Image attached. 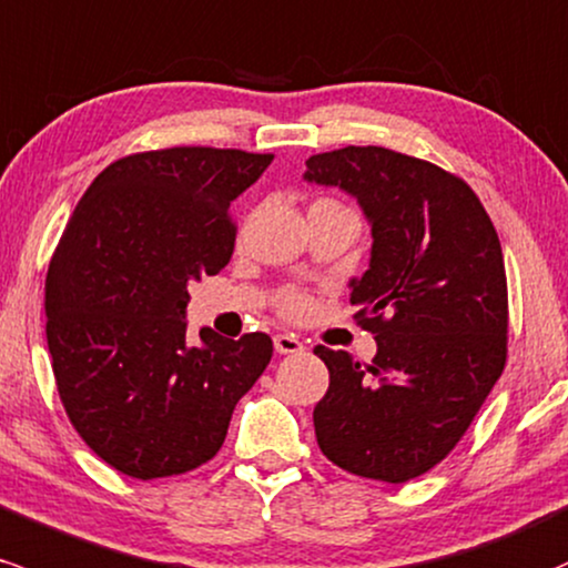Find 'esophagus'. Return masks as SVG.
I'll list each match as a JSON object with an SVG mask.
<instances>
[{"mask_svg":"<svg viewBox=\"0 0 568 568\" xmlns=\"http://www.w3.org/2000/svg\"><path fill=\"white\" fill-rule=\"evenodd\" d=\"M274 351H277L280 355H294V353H302L304 345H302V339L294 334H277L274 336Z\"/></svg>","mask_w":568,"mask_h":568,"instance_id":"obj_1","label":"esophagus"}]
</instances>
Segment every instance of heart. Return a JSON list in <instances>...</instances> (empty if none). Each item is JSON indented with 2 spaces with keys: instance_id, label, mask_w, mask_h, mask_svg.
<instances>
[{
  "instance_id": "heart-1",
  "label": "heart",
  "mask_w": 568,
  "mask_h": 568,
  "mask_svg": "<svg viewBox=\"0 0 568 568\" xmlns=\"http://www.w3.org/2000/svg\"><path fill=\"white\" fill-rule=\"evenodd\" d=\"M280 310L291 317L304 315L310 310V296L304 294V291H296V288L283 291V296H280Z\"/></svg>"
}]
</instances>
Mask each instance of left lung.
Segmentation results:
<instances>
[{"instance_id": "1", "label": "left lung", "mask_w": 568, "mask_h": 568, "mask_svg": "<svg viewBox=\"0 0 568 568\" xmlns=\"http://www.w3.org/2000/svg\"><path fill=\"white\" fill-rule=\"evenodd\" d=\"M304 180L358 199L375 240L351 304L377 355L315 347L317 445L351 475L407 483L458 445L507 364L501 242L477 193L415 155L347 145L310 155Z\"/></svg>"}]
</instances>
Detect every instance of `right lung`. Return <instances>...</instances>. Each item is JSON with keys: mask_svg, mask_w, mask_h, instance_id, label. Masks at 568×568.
<instances>
[{"mask_svg": "<svg viewBox=\"0 0 568 568\" xmlns=\"http://www.w3.org/2000/svg\"><path fill=\"white\" fill-rule=\"evenodd\" d=\"M272 153L166 148L112 161L83 193L45 280L55 388L74 432L121 475L207 464L272 358L266 334L185 339L189 285L234 253L232 202Z\"/></svg>", "mask_w": 568, "mask_h": 568, "instance_id": "obj_1", "label": "right lung"}]
</instances>
